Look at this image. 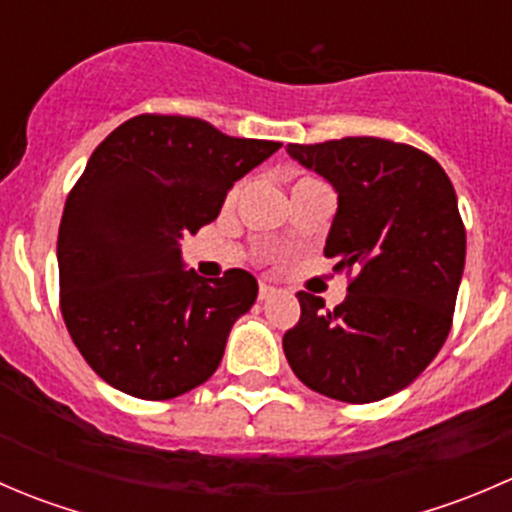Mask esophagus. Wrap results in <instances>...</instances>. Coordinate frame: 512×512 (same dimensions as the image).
Masks as SVG:
<instances>
[{
    "instance_id": "34e87169",
    "label": "esophagus",
    "mask_w": 512,
    "mask_h": 512,
    "mask_svg": "<svg viewBox=\"0 0 512 512\" xmlns=\"http://www.w3.org/2000/svg\"><path fill=\"white\" fill-rule=\"evenodd\" d=\"M275 294H277L275 287L265 285V282H262V285H260V299H270V297H275Z\"/></svg>"
}]
</instances>
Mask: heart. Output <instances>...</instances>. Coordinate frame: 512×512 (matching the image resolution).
I'll return each instance as SVG.
<instances>
[{
  "instance_id": "1",
  "label": "heart",
  "mask_w": 512,
  "mask_h": 512,
  "mask_svg": "<svg viewBox=\"0 0 512 512\" xmlns=\"http://www.w3.org/2000/svg\"><path fill=\"white\" fill-rule=\"evenodd\" d=\"M302 180H304V178H302Z\"/></svg>"
}]
</instances>
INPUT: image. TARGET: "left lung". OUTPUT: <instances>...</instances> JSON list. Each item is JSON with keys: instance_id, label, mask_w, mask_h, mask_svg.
Here are the masks:
<instances>
[{"instance_id": "obj_1", "label": "left lung", "mask_w": 512, "mask_h": 512, "mask_svg": "<svg viewBox=\"0 0 512 512\" xmlns=\"http://www.w3.org/2000/svg\"><path fill=\"white\" fill-rule=\"evenodd\" d=\"M287 153L337 190L324 255L354 280L332 312L297 292L302 317L282 349L317 394L381 401L406 389L451 332L466 265L456 190L431 156L384 138L289 143Z\"/></svg>"}]
</instances>
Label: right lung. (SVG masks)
<instances>
[{
	"mask_svg": "<svg viewBox=\"0 0 512 512\" xmlns=\"http://www.w3.org/2000/svg\"><path fill=\"white\" fill-rule=\"evenodd\" d=\"M280 146L225 136L200 118L143 113L89 158L59 227L61 314L113 389L163 401L215 374L257 280L185 270L180 240L213 223L227 190Z\"/></svg>",
	"mask_w": 512,
	"mask_h": 512,
	"instance_id": "1",
	"label": "right lung"
}]
</instances>
